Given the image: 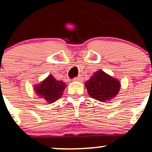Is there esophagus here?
<instances>
[{"mask_svg":"<svg viewBox=\"0 0 152 152\" xmlns=\"http://www.w3.org/2000/svg\"><path fill=\"white\" fill-rule=\"evenodd\" d=\"M74 81H79V82H81V81H83V78H82L81 76H78V77L74 78Z\"/></svg>","mask_w":152,"mask_h":152,"instance_id":"34e87169","label":"esophagus"}]
</instances>
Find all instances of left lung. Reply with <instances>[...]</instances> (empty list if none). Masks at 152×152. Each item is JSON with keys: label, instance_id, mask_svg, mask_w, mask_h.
Masks as SVG:
<instances>
[{"label": "left lung", "instance_id": "1", "mask_svg": "<svg viewBox=\"0 0 152 152\" xmlns=\"http://www.w3.org/2000/svg\"><path fill=\"white\" fill-rule=\"evenodd\" d=\"M85 87L91 98L106 102L116 96L121 88V83L104 71L99 70L85 82Z\"/></svg>", "mask_w": 152, "mask_h": 152}]
</instances>
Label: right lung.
<instances>
[{
    "mask_svg": "<svg viewBox=\"0 0 152 152\" xmlns=\"http://www.w3.org/2000/svg\"><path fill=\"white\" fill-rule=\"evenodd\" d=\"M66 86L64 82L58 81L50 74L39 84L35 85L34 88L38 97L52 104L62 96Z\"/></svg>",
    "mask_w": 152,
    "mask_h": 152,
    "instance_id": "obj_1",
    "label": "right lung"
}]
</instances>
